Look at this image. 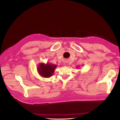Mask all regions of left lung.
I'll return each instance as SVG.
<instances>
[{"label": "left lung", "instance_id": "8db88e82", "mask_svg": "<svg viewBox=\"0 0 120 120\" xmlns=\"http://www.w3.org/2000/svg\"><path fill=\"white\" fill-rule=\"evenodd\" d=\"M79 67H80V66H79ZM79 67V66H78V67H77V68H78Z\"/></svg>", "mask_w": 120, "mask_h": 120}]
</instances>
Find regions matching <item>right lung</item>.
Listing matches in <instances>:
<instances>
[{
    "instance_id": "add662e5",
    "label": "right lung",
    "mask_w": 120,
    "mask_h": 120,
    "mask_svg": "<svg viewBox=\"0 0 120 120\" xmlns=\"http://www.w3.org/2000/svg\"><path fill=\"white\" fill-rule=\"evenodd\" d=\"M57 67V65L50 63H41L38 67L37 71L39 75L44 78H49L52 76Z\"/></svg>"
}]
</instances>
